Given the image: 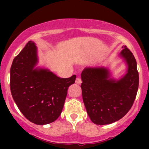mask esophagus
Masks as SVG:
<instances>
[{
    "label": "esophagus",
    "instance_id": "obj_1",
    "mask_svg": "<svg viewBox=\"0 0 149 149\" xmlns=\"http://www.w3.org/2000/svg\"><path fill=\"white\" fill-rule=\"evenodd\" d=\"M76 84H81V78H79V77H78L77 79H76Z\"/></svg>",
    "mask_w": 149,
    "mask_h": 149
}]
</instances>
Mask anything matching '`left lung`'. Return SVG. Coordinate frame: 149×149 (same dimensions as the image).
Masks as SVG:
<instances>
[{"label": "left lung", "mask_w": 149, "mask_h": 149, "mask_svg": "<svg viewBox=\"0 0 149 149\" xmlns=\"http://www.w3.org/2000/svg\"><path fill=\"white\" fill-rule=\"evenodd\" d=\"M121 58L127 65V73L120 80L110 79L107 68H85L81 85L86 109L96 125H107L119 120L128 112L137 94L139 76L136 58L125 45Z\"/></svg>", "instance_id": "obj_1"}]
</instances>
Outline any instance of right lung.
Here are the masks:
<instances>
[{
	"mask_svg": "<svg viewBox=\"0 0 149 149\" xmlns=\"http://www.w3.org/2000/svg\"><path fill=\"white\" fill-rule=\"evenodd\" d=\"M37 47L28 42L13 59L10 70L12 97L24 116L37 125L55 121L61 115L67 91L76 76L61 79L47 69L34 68Z\"/></svg>",
	"mask_w": 149,
	"mask_h": 149,
	"instance_id": "obj_1",
	"label": "right lung"
}]
</instances>
